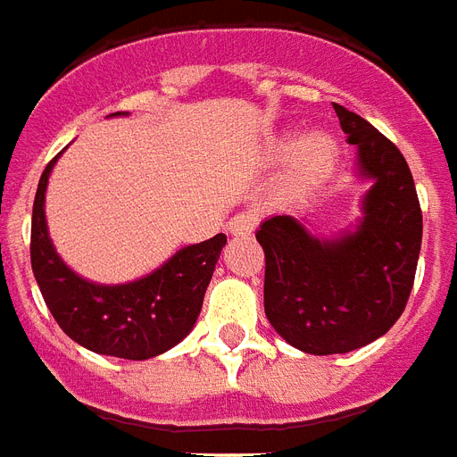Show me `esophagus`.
<instances>
[{
  "mask_svg": "<svg viewBox=\"0 0 457 457\" xmlns=\"http://www.w3.org/2000/svg\"><path fill=\"white\" fill-rule=\"evenodd\" d=\"M255 222H258V218H255L253 211H244V213L229 218L228 232L235 237H248L255 229Z\"/></svg>",
  "mask_w": 457,
  "mask_h": 457,
  "instance_id": "1",
  "label": "esophagus"
}]
</instances>
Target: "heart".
<instances>
[{
    "mask_svg": "<svg viewBox=\"0 0 457 457\" xmlns=\"http://www.w3.org/2000/svg\"><path fill=\"white\" fill-rule=\"evenodd\" d=\"M270 159H287L279 183L281 195L287 199H305L321 190L336 173L340 162V143L324 129H312L303 136L288 129L272 140Z\"/></svg>",
    "mask_w": 457,
    "mask_h": 457,
    "instance_id": "heart-1",
    "label": "heart"
}]
</instances>
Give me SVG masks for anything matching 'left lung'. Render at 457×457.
I'll return each instance as SVG.
<instances>
[{
	"instance_id": "1",
	"label": "left lung",
	"mask_w": 457,
	"mask_h": 457,
	"mask_svg": "<svg viewBox=\"0 0 457 457\" xmlns=\"http://www.w3.org/2000/svg\"><path fill=\"white\" fill-rule=\"evenodd\" d=\"M354 173L369 180L361 218L336 237H317L293 216L262 220L265 314L288 345L307 354H345L396 324L413 288L422 213L406 159L376 126L333 105Z\"/></svg>"
}]
</instances>
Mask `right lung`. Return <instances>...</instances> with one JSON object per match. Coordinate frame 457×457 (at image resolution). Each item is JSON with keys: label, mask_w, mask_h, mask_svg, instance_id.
Here are the masks:
<instances>
[{"label": "right lung", "mask_w": 457, "mask_h": 457, "mask_svg": "<svg viewBox=\"0 0 457 457\" xmlns=\"http://www.w3.org/2000/svg\"><path fill=\"white\" fill-rule=\"evenodd\" d=\"M61 154L44 169L32 206L29 258L44 303L62 331L96 354L133 361L164 354L195 328L228 237L216 235L180 248L136 281L110 287L84 279L58 255L44 213L48 176Z\"/></svg>", "instance_id": "obj_1"}]
</instances>
